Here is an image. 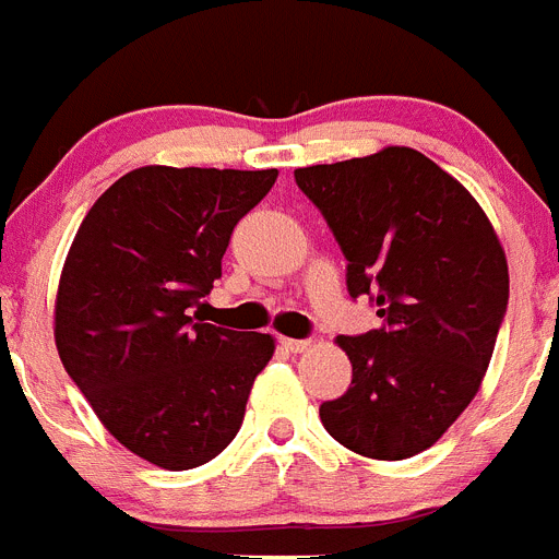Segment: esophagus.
<instances>
[{"label":"esophagus","mask_w":559,"mask_h":559,"mask_svg":"<svg viewBox=\"0 0 559 559\" xmlns=\"http://www.w3.org/2000/svg\"><path fill=\"white\" fill-rule=\"evenodd\" d=\"M280 344H283L288 353H305V349H310V341L302 338H280Z\"/></svg>","instance_id":"34e87169"}]
</instances>
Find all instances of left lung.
Masks as SVG:
<instances>
[{
	"label": "left lung",
	"instance_id": "obj_1",
	"mask_svg": "<svg viewBox=\"0 0 559 559\" xmlns=\"http://www.w3.org/2000/svg\"><path fill=\"white\" fill-rule=\"evenodd\" d=\"M347 257V290L380 328L341 335L353 386L319 406L349 451L397 462L471 406L510 302V271L481 206L414 147L294 170Z\"/></svg>",
	"mask_w": 559,
	"mask_h": 559
}]
</instances>
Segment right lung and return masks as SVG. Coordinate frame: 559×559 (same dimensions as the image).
Returning a JSON list of instances; mask_svg holds the SVG:
<instances>
[{
  "label": "right lung",
  "instance_id": "add662e5",
  "mask_svg": "<svg viewBox=\"0 0 559 559\" xmlns=\"http://www.w3.org/2000/svg\"><path fill=\"white\" fill-rule=\"evenodd\" d=\"M276 170L140 167L86 212L61 271L56 347L120 445L165 471L218 456L274 338L199 319L237 221Z\"/></svg>",
  "mask_w": 559,
  "mask_h": 559
}]
</instances>
